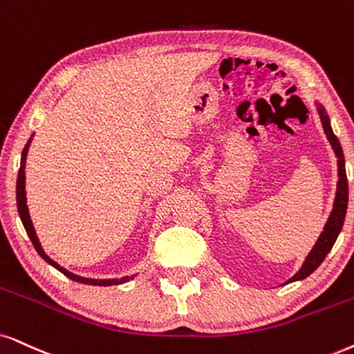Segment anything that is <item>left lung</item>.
<instances>
[{
    "instance_id": "left-lung-1",
    "label": "left lung",
    "mask_w": 354,
    "mask_h": 354,
    "mask_svg": "<svg viewBox=\"0 0 354 354\" xmlns=\"http://www.w3.org/2000/svg\"><path fill=\"white\" fill-rule=\"evenodd\" d=\"M317 111H319L320 119H322V125H324V131L326 133V138L330 140V145L335 151L338 158V185H337V196H335V203H333V209L330 212L328 221H326L324 232H322L319 240L312 248V252L307 254L306 261L302 263L301 270H299L296 274L290 277L289 281H286V284L294 283V281H301L306 279L307 276H310L317 268L322 265L326 254H328L330 250L337 241L339 232L343 229V222L344 217H346V209H348V180H346V169H344V155L342 150V145H339V140L335 136L332 131V125H330V119L328 114H326L325 107L317 102Z\"/></svg>"
}]
</instances>
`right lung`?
<instances>
[{"mask_svg": "<svg viewBox=\"0 0 354 354\" xmlns=\"http://www.w3.org/2000/svg\"><path fill=\"white\" fill-rule=\"evenodd\" d=\"M30 140L32 138H29V142L26 144L24 150H22V155H21V168H19V173H17V183H16V201H17V212H19V217L22 221V225H24L26 232H28L30 241H32L34 248L37 250V253L42 257L48 265L55 268L60 272H64L66 277H70L71 281H77V283H82V284H88V286H118V284H124L127 283V281H131L136 277L137 274H132V276H125V277H120V279H89V277H83V276H78V274H73V272L66 271L65 268H62L58 263L53 261L50 257H47L46 252H44L42 245H40V241L37 239V234H35L34 230V225H32V221H30V216H29V209H28V199H26V158H28V151H29V145H30Z\"/></svg>", "mask_w": 354, "mask_h": 354, "instance_id": "obj_1", "label": "right lung"}]
</instances>
